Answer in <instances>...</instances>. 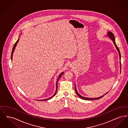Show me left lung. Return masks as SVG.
Returning a JSON list of instances; mask_svg holds the SVG:
<instances>
[{"label":"left lung","instance_id":"8db88e82","mask_svg":"<svg viewBox=\"0 0 128 128\" xmlns=\"http://www.w3.org/2000/svg\"><path fill=\"white\" fill-rule=\"evenodd\" d=\"M107 36H108V37H109L110 39H111V40H112V41H113V42L114 43V45L115 46V47H116V50H118V54H119V56H120V70H121V62H120V60H121V55H120V50H119V48H118V47L116 45V42H115V37H114V34L111 32H108V33H107ZM75 92H76V94H77V95L80 98H81L82 99H83V100H98V99H100L101 98H103L104 96V95H106L107 93H108V92H107L106 94H104V95H103V96H100V97H98V98H85V97H84V96H82L81 95H80L78 93V92H77V89H76V84H75Z\"/></svg>","mask_w":128,"mask_h":128}]
</instances>
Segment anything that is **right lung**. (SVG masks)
<instances>
[{
  "label": "right lung",
  "instance_id": "1",
  "mask_svg": "<svg viewBox=\"0 0 128 128\" xmlns=\"http://www.w3.org/2000/svg\"><path fill=\"white\" fill-rule=\"evenodd\" d=\"M18 40H19V39H18V40L17 41V42H16L15 43V44H14V46H13V47L12 52V56H11V59H12V56H13V52H14V51L15 49L16 48V46H17V43H18ZM63 73H64V72H61V73L60 74V75H59V76H58V79H57V81H56V92H55V94H53V96H52L51 98H48V99H43V100H38V101H46V100H49V99H51L52 98H53V97L55 96V94H56V91H57V90H58V80H59V79L61 77Z\"/></svg>",
  "mask_w": 128,
  "mask_h": 128
}]
</instances>
